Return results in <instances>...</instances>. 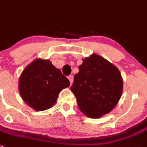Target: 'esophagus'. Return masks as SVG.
<instances>
[{
  "instance_id": "obj_1",
  "label": "esophagus",
  "mask_w": 147,
  "mask_h": 147,
  "mask_svg": "<svg viewBox=\"0 0 147 147\" xmlns=\"http://www.w3.org/2000/svg\"><path fill=\"white\" fill-rule=\"evenodd\" d=\"M68 78H69V81H70V84L71 85L73 84V81H74V77L73 76H68Z\"/></svg>"
}]
</instances>
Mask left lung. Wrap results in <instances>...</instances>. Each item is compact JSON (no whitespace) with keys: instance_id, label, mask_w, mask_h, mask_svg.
Segmentation results:
<instances>
[{"instance_id":"left-lung-1","label":"left lung","mask_w":147,"mask_h":147,"mask_svg":"<svg viewBox=\"0 0 147 147\" xmlns=\"http://www.w3.org/2000/svg\"><path fill=\"white\" fill-rule=\"evenodd\" d=\"M78 69L71 90L80 110L90 118L110 113L122 96L123 81L119 69L96 54L84 59Z\"/></svg>"}]
</instances>
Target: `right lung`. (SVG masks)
Returning <instances> with one entry per match:
<instances>
[{
    "mask_svg": "<svg viewBox=\"0 0 147 147\" xmlns=\"http://www.w3.org/2000/svg\"><path fill=\"white\" fill-rule=\"evenodd\" d=\"M70 86L67 78L50 61L37 59L22 71L19 92L22 100L34 110L43 111L57 102L59 93Z\"/></svg>",
    "mask_w": 147,
    "mask_h": 147,
    "instance_id": "right-lung-1",
    "label": "right lung"
}]
</instances>
